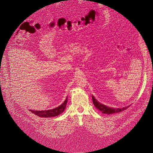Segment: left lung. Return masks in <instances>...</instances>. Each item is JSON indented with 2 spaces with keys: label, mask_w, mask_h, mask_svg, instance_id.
I'll return each mask as SVG.
<instances>
[{
  "label": "left lung",
  "mask_w": 153,
  "mask_h": 153,
  "mask_svg": "<svg viewBox=\"0 0 153 153\" xmlns=\"http://www.w3.org/2000/svg\"><path fill=\"white\" fill-rule=\"evenodd\" d=\"M92 100L93 103L95 107L98 110H99L103 114H115V113L120 112L121 111H123L124 110L128 109L130 107V105L124 107H121V108H114V107H110L109 106H107L102 104L100 102H98L95 97L92 95Z\"/></svg>",
  "instance_id": "1"
}]
</instances>
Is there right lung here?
<instances>
[{
	"instance_id": "right-lung-1",
	"label": "right lung",
	"mask_w": 153,
	"mask_h": 153,
	"mask_svg": "<svg viewBox=\"0 0 153 153\" xmlns=\"http://www.w3.org/2000/svg\"><path fill=\"white\" fill-rule=\"evenodd\" d=\"M67 97H66L65 101H64L60 105L55 108V109H50V110H45V111H33L29 109L33 114H36L41 117H55L61 114L62 113L65 109L67 103Z\"/></svg>"
}]
</instances>
